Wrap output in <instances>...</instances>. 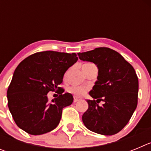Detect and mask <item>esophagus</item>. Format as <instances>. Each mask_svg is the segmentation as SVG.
<instances>
[{
    "instance_id": "esophagus-1",
    "label": "esophagus",
    "mask_w": 151,
    "mask_h": 151,
    "mask_svg": "<svg viewBox=\"0 0 151 151\" xmlns=\"http://www.w3.org/2000/svg\"><path fill=\"white\" fill-rule=\"evenodd\" d=\"M79 101H81V98L76 97V96H74V103H76Z\"/></svg>"
}]
</instances>
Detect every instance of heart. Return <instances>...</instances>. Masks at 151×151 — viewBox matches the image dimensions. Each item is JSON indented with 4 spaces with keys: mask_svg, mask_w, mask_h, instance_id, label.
I'll use <instances>...</instances> for the list:
<instances>
[{
    "mask_svg": "<svg viewBox=\"0 0 151 151\" xmlns=\"http://www.w3.org/2000/svg\"><path fill=\"white\" fill-rule=\"evenodd\" d=\"M92 65H94V64L92 63H85L84 64L83 66H92ZM88 88L87 87H85V86H83V85H77V86H73V87L70 88L69 91L73 93L77 97H81V96H83L84 94H85L87 93Z\"/></svg>",
    "mask_w": 151,
    "mask_h": 151,
    "instance_id": "heart-1",
    "label": "heart"
}]
</instances>
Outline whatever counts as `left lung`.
Listing matches in <instances>:
<instances>
[{"label": "left lung", "mask_w": 151, "mask_h": 151, "mask_svg": "<svg viewBox=\"0 0 151 151\" xmlns=\"http://www.w3.org/2000/svg\"><path fill=\"white\" fill-rule=\"evenodd\" d=\"M79 59L98 69L97 80L89 91L96 101L86 100L88 108L82 115L85 127L103 135H113L127 125L138 104V79L134 68L118 52L98 47L78 53ZM103 100L100 106L96 104Z\"/></svg>", "instance_id": "obj_1"}]
</instances>
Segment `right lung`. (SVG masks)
<instances>
[{
  "label": "right lung",
  "mask_w": 151,
  "mask_h": 151,
  "mask_svg": "<svg viewBox=\"0 0 151 151\" xmlns=\"http://www.w3.org/2000/svg\"><path fill=\"white\" fill-rule=\"evenodd\" d=\"M78 60L76 54L38 52L19 64L7 90L8 107L19 128L33 135L57 127L63 109L71 105L73 97L59 88L63 76ZM59 88L61 94L49 103L47 93Z\"/></svg>",
  "instance_id": "right-lung-1"
}]
</instances>
